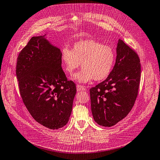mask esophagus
I'll return each mask as SVG.
<instances>
[{
    "label": "esophagus",
    "instance_id": "1",
    "mask_svg": "<svg viewBox=\"0 0 160 160\" xmlns=\"http://www.w3.org/2000/svg\"><path fill=\"white\" fill-rule=\"evenodd\" d=\"M77 91H84L86 90V88H85L83 86H81V85H77Z\"/></svg>",
    "mask_w": 160,
    "mask_h": 160
}]
</instances>
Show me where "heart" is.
<instances>
[{
	"label": "heart",
	"instance_id": "b5f03b06",
	"mask_svg": "<svg viewBox=\"0 0 160 160\" xmlns=\"http://www.w3.org/2000/svg\"><path fill=\"white\" fill-rule=\"evenodd\" d=\"M61 61L65 72L72 74L80 66L83 69L73 77L80 83L92 79L102 81L111 73L116 61V53L109 46L92 39L75 42L72 49L63 47Z\"/></svg>",
	"mask_w": 160,
	"mask_h": 160
}]
</instances>
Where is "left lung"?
Masks as SVG:
<instances>
[{"label":"left lung","instance_id":"8db88e82","mask_svg":"<svg viewBox=\"0 0 160 160\" xmlns=\"http://www.w3.org/2000/svg\"><path fill=\"white\" fill-rule=\"evenodd\" d=\"M114 67L105 81L90 88L91 110L99 125L112 127L133 107L140 87L141 64L137 52L119 39Z\"/></svg>","mask_w":160,"mask_h":160}]
</instances>
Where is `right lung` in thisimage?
Here are the masks:
<instances>
[{
    "mask_svg": "<svg viewBox=\"0 0 160 160\" xmlns=\"http://www.w3.org/2000/svg\"><path fill=\"white\" fill-rule=\"evenodd\" d=\"M61 51L44 36L32 37L18 56L16 76L20 96L35 120L51 129L68 123L76 85L62 68Z\"/></svg>",
    "mask_w": 160,
    "mask_h": 160,
    "instance_id": "right-lung-1",
    "label": "right lung"
}]
</instances>
